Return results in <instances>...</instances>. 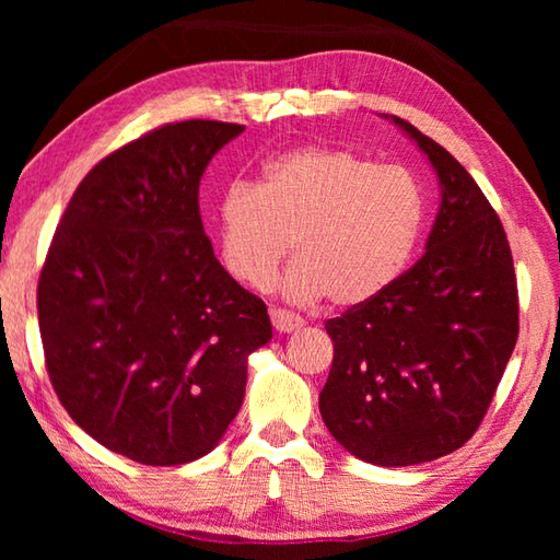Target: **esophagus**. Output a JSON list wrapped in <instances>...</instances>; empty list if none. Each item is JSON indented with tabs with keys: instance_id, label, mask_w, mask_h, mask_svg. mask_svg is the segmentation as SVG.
<instances>
[{
	"instance_id": "obj_1",
	"label": "esophagus",
	"mask_w": 560,
	"mask_h": 560,
	"mask_svg": "<svg viewBox=\"0 0 560 560\" xmlns=\"http://www.w3.org/2000/svg\"><path fill=\"white\" fill-rule=\"evenodd\" d=\"M269 317H271L273 329L281 331V335H291V331L303 327V319L299 315H293L289 311H281V307H271Z\"/></svg>"
}]
</instances>
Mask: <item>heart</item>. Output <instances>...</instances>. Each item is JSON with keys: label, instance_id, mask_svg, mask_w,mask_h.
<instances>
[{"label": "heart", "instance_id": "b5f03b06", "mask_svg": "<svg viewBox=\"0 0 560 560\" xmlns=\"http://www.w3.org/2000/svg\"><path fill=\"white\" fill-rule=\"evenodd\" d=\"M423 223L425 195L411 171L307 147L271 159L259 185L223 187L217 243L225 271L265 291L295 241L301 257L281 281L283 295L295 303L329 295L337 307H361L401 277Z\"/></svg>", "mask_w": 560, "mask_h": 560}]
</instances>
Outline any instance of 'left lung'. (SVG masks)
Returning a JSON list of instances; mask_svg holds the SVG:
<instances>
[{
	"mask_svg": "<svg viewBox=\"0 0 560 560\" xmlns=\"http://www.w3.org/2000/svg\"><path fill=\"white\" fill-rule=\"evenodd\" d=\"M440 185L425 253L375 301L327 319L335 361L319 413L377 467H411L477 431L517 341V283L501 219L462 163L401 117Z\"/></svg>",
	"mask_w": 560,
	"mask_h": 560,
	"instance_id": "left-lung-1",
	"label": "left lung"
}]
</instances>
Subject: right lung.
I'll list each match as a JSON object with an SVG mask.
<instances>
[{
    "instance_id": "obj_1",
    "label": "right lung",
    "mask_w": 560,
    "mask_h": 560,
    "mask_svg": "<svg viewBox=\"0 0 560 560\" xmlns=\"http://www.w3.org/2000/svg\"><path fill=\"white\" fill-rule=\"evenodd\" d=\"M243 125H165L103 159L71 197L38 283L45 365L67 413L117 455H209L243 407L267 305L213 255L209 161Z\"/></svg>"
}]
</instances>
